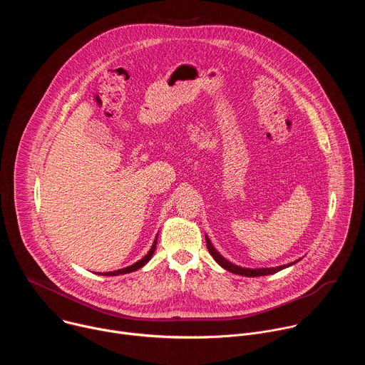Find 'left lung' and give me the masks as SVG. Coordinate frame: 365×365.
Wrapping results in <instances>:
<instances>
[{"label":"left lung","instance_id":"8db88e82","mask_svg":"<svg viewBox=\"0 0 365 365\" xmlns=\"http://www.w3.org/2000/svg\"><path fill=\"white\" fill-rule=\"evenodd\" d=\"M205 238H206L207 251H210V254L214 257L215 262H217L221 267H224L225 270H228L230 273H234V274H238V276L258 277V276L274 274V273H277V272H280V270H283V269H286V267H290V266H293V264L296 263V262H293V263H290V264L277 266V267H267V269H245V267H240V266H235V264H232L231 262H228V259H225V258L215 250V247L212 245V242H211L210 238H207L206 235H205ZM297 262H299V259H297Z\"/></svg>","mask_w":365,"mask_h":365}]
</instances>
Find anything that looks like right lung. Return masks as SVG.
I'll use <instances>...</instances> for the list:
<instances>
[{
    "label": "right lung",
    "mask_w": 365,
    "mask_h": 365,
    "mask_svg": "<svg viewBox=\"0 0 365 365\" xmlns=\"http://www.w3.org/2000/svg\"><path fill=\"white\" fill-rule=\"evenodd\" d=\"M158 235H159V234H158ZM158 235H155V240H154V242H153L150 251H148L141 259H138L137 263H134L133 266H128V267H125V269H120V270H114V272H108V273H101V276H120V274H127V273L135 272V270L141 269L143 266H145V264L150 262V258L153 257V254H154V251H155V244H158Z\"/></svg>",
    "instance_id": "obj_1"
}]
</instances>
